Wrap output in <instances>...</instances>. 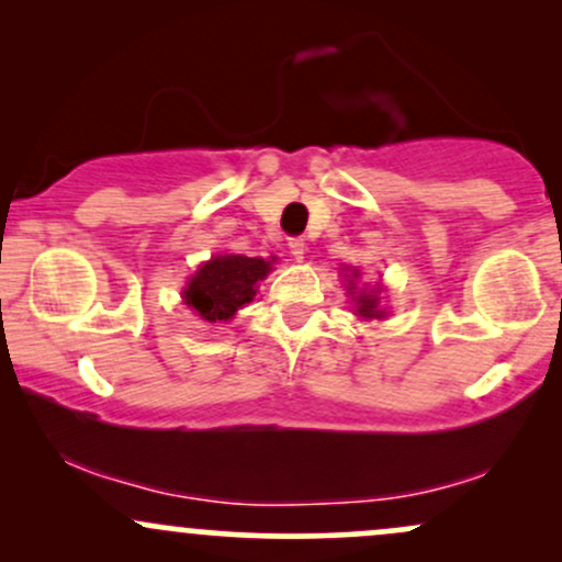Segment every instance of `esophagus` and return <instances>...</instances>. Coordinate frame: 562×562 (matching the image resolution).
<instances>
[{"instance_id": "obj_1", "label": "esophagus", "mask_w": 562, "mask_h": 562, "mask_svg": "<svg viewBox=\"0 0 562 562\" xmlns=\"http://www.w3.org/2000/svg\"><path fill=\"white\" fill-rule=\"evenodd\" d=\"M289 251H292L294 259H303L305 251H307L305 238H289Z\"/></svg>"}]
</instances>
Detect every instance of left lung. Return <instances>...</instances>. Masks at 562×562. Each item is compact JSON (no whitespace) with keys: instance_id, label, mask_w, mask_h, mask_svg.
Segmentation results:
<instances>
[{"instance_id":"8db88e82","label":"left lung","mask_w":562,"mask_h":562,"mask_svg":"<svg viewBox=\"0 0 562 562\" xmlns=\"http://www.w3.org/2000/svg\"><path fill=\"white\" fill-rule=\"evenodd\" d=\"M351 276H359V273H356V270H353ZM348 289H353V281L348 283ZM356 303H359V316H364V318H383V311H378L375 292L359 294V297H356Z\"/></svg>"}]
</instances>
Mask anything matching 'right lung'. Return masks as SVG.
<instances>
[{
	"mask_svg": "<svg viewBox=\"0 0 562 562\" xmlns=\"http://www.w3.org/2000/svg\"><path fill=\"white\" fill-rule=\"evenodd\" d=\"M273 259L225 255L203 265L184 289V303L203 318L216 324L235 316L238 307L255 300L257 281L268 276Z\"/></svg>",
	"mask_w": 562,
	"mask_h": 562,
	"instance_id": "obj_1",
	"label": "right lung"
}]
</instances>
